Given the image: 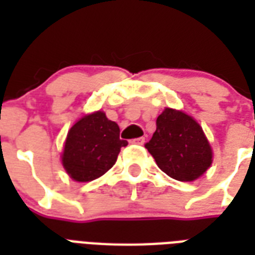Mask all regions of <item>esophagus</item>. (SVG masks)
<instances>
[{"label":"esophagus","mask_w":255,"mask_h":255,"mask_svg":"<svg viewBox=\"0 0 255 255\" xmlns=\"http://www.w3.org/2000/svg\"><path fill=\"white\" fill-rule=\"evenodd\" d=\"M132 144H137V145H143L145 143V137H136V139L131 140Z\"/></svg>","instance_id":"obj_1"}]
</instances>
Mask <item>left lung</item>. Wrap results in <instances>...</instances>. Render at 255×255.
Listing matches in <instances>:
<instances>
[{
	"label": "left lung",
	"mask_w": 255,
	"mask_h": 255,
	"mask_svg": "<svg viewBox=\"0 0 255 255\" xmlns=\"http://www.w3.org/2000/svg\"><path fill=\"white\" fill-rule=\"evenodd\" d=\"M156 164L169 177L193 181L212 165V148L200 124L185 112L165 108L145 144Z\"/></svg>",
	"instance_id": "left-lung-1"
}]
</instances>
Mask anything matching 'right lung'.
Masks as SVG:
<instances>
[{
    "label": "right lung",
    "instance_id": "obj_1",
    "mask_svg": "<svg viewBox=\"0 0 255 255\" xmlns=\"http://www.w3.org/2000/svg\"><path fill=\"white\" fill-rule=\"evenodd\" d=\"M119 136V126L102 111L78 120L70 128L62 153V164L70 177L87 182L106 173L115 164L120 148L128 144Z\"/></svg>",
    "mask_w": 255,
    "mask_h": 255
}]
</instances>
